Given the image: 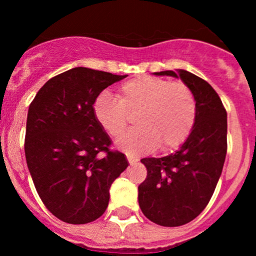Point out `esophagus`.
Masks as SVG:
<instances>
[{
	"instance_id": "1",
	"label": "esophagus",
	"mask_w": 256,
	"mask_h": 256,
	"mask_svg": "<svg viewBox=\"0 0 256 256\" xmlns=\"http://www.w3.org/2000/svg\"><path fill=\"white\" fill-rule=\"evenodd\" d=\"M126 160H128V162H130V164H134V162H137V159H136V158H133V156L128 155V154H126Z\"/></svg>"
}]
</instances>
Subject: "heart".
Listing matches in <instances>:
<instances>
[{"label":"heart","mask_w":256,"mask_h":256,"mask_svg":"<svg viewBox=\"0 0 256 256\" xmlns=\"http://www.w3.org/2000/svg\"><path fill=\"white\" fill-rule=\"evenodd\" d=\"M94 119L110 137L116 138L126 130L130 115L136 114L137 128L118 144L128 154L150 152L180 148L195 126L198 106L195 94L183 82H169L160 76H144L123 83L118 98L100 94L92 105Z\"/></svg>","instance_id":"obj_1"}]
</instances>
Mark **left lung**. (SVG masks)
Returning a JSON list of instances; mask_svg holds the SVG:
<instances>
[{"instance_id":"1","label":"left lung","mask_w":256,"mask_h":256,"mask_svg":"<svg viewBox=\"0 0 256 256\" xmlns=\"http://www.w3.org/2000/svg\"><path fill=\"white\" fill-rule=\"evenodd\" d=\"M156 76H180L195 94L198 114L182 148L164 158H144L146 180L138 204L151 222L178 227L194 220L209 204L227 154V112L216 90L200 76L165 70Z\"/></svg>"}]
</instances>
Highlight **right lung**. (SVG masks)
Here are the masks:
<instances>
[{
	"mask_svg": "<svg viewBox=\"0 0 256 256\" xmlns=\"http://www.w3.org/2000/svg\"><path fill=\"white\" fill-rule=\"evenodd\" d=\"M126 76L74 68L47 80L29 105L26 164L40 200L60 220L100 218L112 183L128 166L92 112L94 98Z\"/></svg>",
	"mask_w": 256,
	"mask_h": 256,
	"instance_id": "1",
	"label": "right lung"
}]
</instances>
